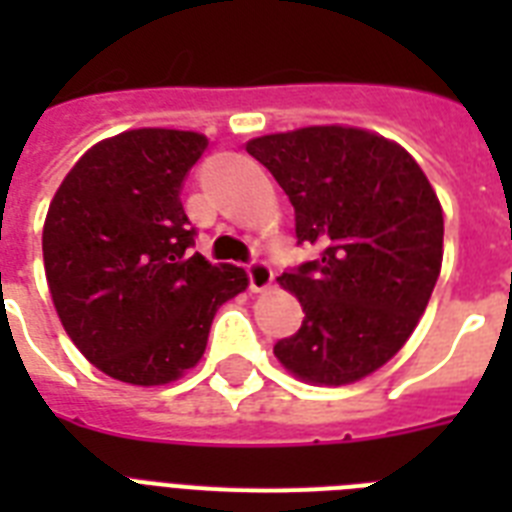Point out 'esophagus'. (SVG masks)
Here are the masks:
<instances>
[{
  "label": "esophagus",
  "mask_w": 512,
  "mask_h": 512,
  "mask_svg": "<svg viewBox=\"0 0 512 512\" xmlns=\"http://www.w3.org/2000/svg\"><path fill=\"white\" fill-rule=\"evenodd\" d=\"M247 276L252 292H265V289L273 284V268L265 263V260H252V263L247 265Z\"/></svg>",
  "instance_id": "34e87169"
}]
</instances>
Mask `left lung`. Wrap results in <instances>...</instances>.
<instances>
[{
  "instance_id": "1",
  "label": "left lung",
  "mask_w": 512,
  "mask_h": 512,
  "mask_svg": "<svg viewBox=\"0 0 512 512\" xmlns=\"http://www.w3.org/2000/svg\"><path fill=\"white\" fill-rule=\"evenodd\" d=\"M295 207L316 260L279 281L305 319L273 345L289 372L356 382L396 356L425 313L444 257V212L404 148L356 127H305L247 143Z\"/></svg>"
}]
</instances>
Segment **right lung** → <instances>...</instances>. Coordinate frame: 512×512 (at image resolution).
<instances>
[{
    "label": "right lung",
    "instance_id": "add662e5",
    "mask_svg": "<svg viewBox=\"0 0 512 512\" xmlns=\"http://www.w3.org/2000/svg\"><path fill=\"white\" fill-rule=\"evenodd\" d=\"M199 132L132 130L74 164L44 220V273L68 337L100 372L164 385L207 348L217 308L247 289L236 265L193 252L183 183Z\"/></svg>",
    "mask_w": 512,
    "mask_h": 512
}]
</instances>
